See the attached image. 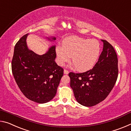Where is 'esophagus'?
Wrapping results in <instances>:
<instances>
[{
  "instance_id": "obj_1",
  "label": "esophagus",
  "mask_w": 131,
  "mask_h": 131,
  "mask_svg": "<svg viewBox=\"0 0 131 131\" xmlns=\"http://www.w3.org/2000/svg\"><path fill=\"white\" fill-rule=\"evenodd\" d=\"M63 73H64V74H68L69 73V72H68V70L65 69L63 70Z\"/></svg>"
}]
</instances>
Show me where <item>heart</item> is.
Returning <instances> with one entry per match:
<instances>
[{
	"instance_id": "heart-1",
	"label": "heart",
	"mask_w": 131,
	"mask_h": 131,
	"mask_svg": "<svg viewBox=\"0 0 131 131\" xmlns=\"http://www.w3.org/2000/svg\"><path fill=\"white\" fill-rule=\"evenodd\" d=\"M101 45L95 39H86L77 36H70L62 42V47L56 48L58 63L62 66L71 62L79 72H86L93 68L99 58Z\"/></svg>"
}]
</instances>
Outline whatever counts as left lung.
Instances as JSON below:
<instances>
[{
    "mask_svg": "<svg viewBox=\"0 0 131 131\" xmlns=\"http://www.w3.org/2000/svg\"><path fill=\"white\" fill-rule=\"evenodd\" d=\"M103 51L92 69L81 73L70 72V87L80 105L91 107L101 102L113 88L118 77V59L115 50L105 40Z\"/></svg>",
    "mask_w": 131,
    "mask_h": 131,
    "instance_id": "obj_1",
    "label": "left lung"
}]
</instances>
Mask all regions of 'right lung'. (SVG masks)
Wrapping results in <instances>:
<instances>
[{
    "mask_svg": "<svg viewBox=\"0 0 131 131\" xmlns=\"http://www.w3.org/2000/svg\"><path fill=\"white\" fill-rule=\"evenodd\" d=\"M24 35L15 44L12 68L18 86L30 100L39 103L48 102L54 98L63 69L55 62V46H51L42 55L29 49ZM50 41L55 37H46Z\"/></svg>",
    "mask_w": 131,
    "mask_h": 131,
    "instance_id": "1",
    "label": "right lung"
}]
</instances>
